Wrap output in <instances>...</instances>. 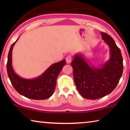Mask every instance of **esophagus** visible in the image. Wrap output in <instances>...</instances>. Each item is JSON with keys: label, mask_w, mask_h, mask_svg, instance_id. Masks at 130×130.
<instances>
[{"label": "esophagus", "mask_w": 130, "mask_h": 130, "mask_svg": "<svg viewBox=\"0 0 130 130\" xmlns=\"http://www.w3.org/2000/svg\"><path fill=\"white\" fill-rule=\"evenodd\" d=\"M72 60V57L71 56H70V55L68 56L67 57V58H66V61H67V62L68 63H69L71 62Z\"/></svg>", "instance_id": "1"}]
</instances>
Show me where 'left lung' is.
<instances>
[{
  "label": "left lung",
  "mask_w": 130,
  "mask_h": 130,
  "mask_svg": "<svg viewBox=\"0 0 130 130\" xmlns=\"http://www.w3.org/2000/svg\"><path fill=\"white\" fill-rule=\"evenodd\" d=\"M110 49L109 60L100 68L91 67L82 55L77 54L71 62L73 77L80 94L88 99H98L112 92L117 86L123 70L120 50L112 37L101 32Z\"/></svg>",
  "instance_id": "1"
}]
</instances>
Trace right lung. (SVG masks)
Wrapping results in <instances>:
<instances>
[{"label": "right lung", "mask_w": 130, "mask_h": 130, "mask_svg": "<svg viewBox=\"0 0 130 130\" xmlns=\"http://www.w3.org/2000/svg\"><path fill=\"white\" fill-rule=\"evenodd\" d=\"M18 38L12 44L8 54L7 70L11 83L15 89L26 98L34 100L46 99L53 93L56 85L57 78L65 65L66 61L63 60L53 63L36 78H22L15 73L12 66V48Z\"/></svg>", "instance_id": "add662e5"}]
</instances>
